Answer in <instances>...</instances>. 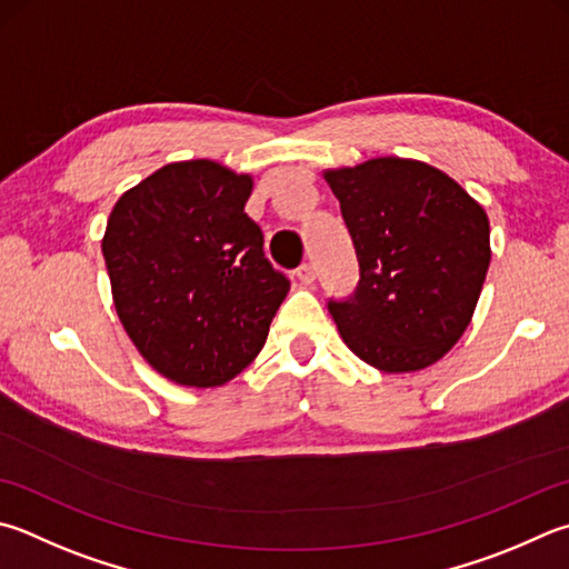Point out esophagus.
<instances>
[{
  "mask_svg": "<svg viewBox=\"0 0 569 569\" xmlns=\"http://www.w3.org/2000/svg\"><path fill=\"white\" fill-rule=\"evenodd\" d=\"M296 278H298V281H301L303 286H313V283H316L313 266H311V263H303V266L296 271Z\"/></svg>",
  "mask_w": 569,
  "mask_h": 569,
  "instance_id": "esophagus-1",
  "label": "esophagus"
}]
</instances>
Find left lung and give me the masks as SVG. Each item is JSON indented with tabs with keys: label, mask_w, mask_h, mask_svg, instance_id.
Instances as JSON below:
<instances>
[{
	"label": "left lung",
	"mask_w": 569,
	"mask_h": 569,
	"mask_svg": "<svg viewBox=\"0 0 569 569\" xmlns=\"http://www.w3.org/2000/svg\"><path fill=\"white\" fill-rule=\"evenodd\" d=\"M356 246L360 281L330 301L338 333L383 373H412L458 343L490 266V221L448 173L380 157L323 171Z\"/></svg>",
	"instance_id": "left-lung-1"
}]
</instances>
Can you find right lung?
I'll return each instance as SVG.
<instances>
[{"instance_id": "add662e5", "label": "right lung", "mask_w": 569, "mask_h": 569, "mask_svg": "<svg viewBox=\"0 0 569 569\" xmlns=\"http://www.w3.org/2000/svg\"><path fill=\"white\" fill-rule=\"evenodd\" d=\"M249 173L167 163L113 203L104 251L113 308L143 360L189 388L229 383L261 353L288 293L243 211Z\"/></svg>"}]
</instances>
